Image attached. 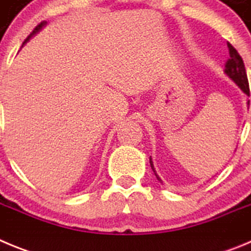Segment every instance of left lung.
<instances>
[{
    "label": "left lung",
    "mask_w": 251,
    "mask_h": 251,
    "mask_svg": "<svg viewBox=\"0 0 251 251\" xmlns=\"http://www.w3.org/2000/svg\"><path fill=\"white\" fill-rule=\"evenodd\" d=\"M227 48H229V55L230 59H227L225 64V73L226 75L234 80V83L238 84V86L243 90L247 95H250V89H249V81H248V75L247 70H245V65H244V61L241 59V56L239 55V52L236 51V49L231 45V44L227 43ZM151 167H152L153 172L156 175L157 179L161 181V178L158 177V175L156 174L154 167H153V162L150 158Z\"/></svg>",
    "instance_id": "obj_1"
}]
</instances>
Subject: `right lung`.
Returning a JSON list of instances; mask_svg holds the SVG:
<instances>
[{"instance_id":"obj_1","label":"right lung","mask_w":251,"mask_h":251,"mask_svg":"<svg viewBox=\"0 0 251 251\" xmlns=\"http://www.w3.org/2000/svg\"><path fill=\"white\" fill-rule=\"evenodd\" d=\"M45 24H46V22H45V21H44V22H40L39 25H37V26H36V27H35V28H34V31H32V32H31V34H30V35H28V37H27V39H26V40H25V41H24V44H22V46L25 45V44H26V43H27V41H28V39H30V37H31V36H32V35H35V34H36L37 31H39V30H40V28L43 27V26H44V25H45Z\"/></svg>"}]
</instances>
